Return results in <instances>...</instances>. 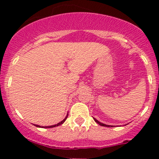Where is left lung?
<instances>
[{"label":"left lung","mask_w":159,"mask_h":159,"mask_svg":"<svg viewBox=\"0 0 159 159\" xmlns=\"http://www.w3.org/2000/svg\"><path fill=\"white\" fill-rule=\"evenodd\" d=\"M94 120L95 122H97L98 124L101 126H105V127H113V125H105V124H104V123L100 122V121H98L97 119H95V118H94Z\"/></svg>","instance_id":"8db88e82"}]
</instances>
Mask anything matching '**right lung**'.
Listing matches in <instances>:
<instances>
[{
	"instance_id": "right-lung-1",
	"label": "right lung",
	"mask_w": 159,
	"mask_h": 159,
	"mask_svg": "<svg viewBox=\"0 0 159 159\" xmlns=\"http://www.w3.org/2000/svg\"><path fill=\"white\" fill-rule=\"evenodd\" d=\"M68 114H67L66 117H65V118H64V120H62V121H61V122L57 123V124L54 125H51V126H40V125H34L36 126V127H38V128H46V129H49V128H54V127H56V126H59V125H61L63 124V123L65 121V120L67 119V118H68Z\"/></svg>"
}]
</instances>
